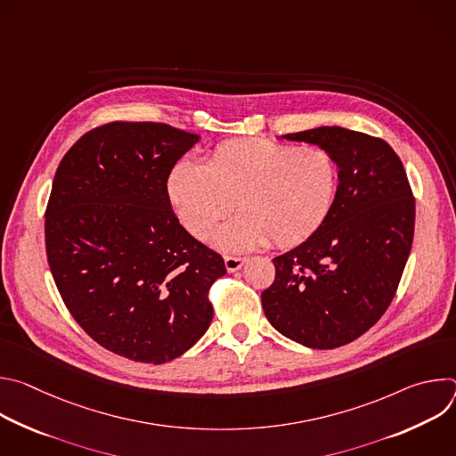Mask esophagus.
<instances>
[{
	"label": "esophagus",
	"mask_w": 456,
	"mask_h": 456,
	"mask_svg": "<svg viewBox=\"0 0 456 456\" xmlns=\"http://www.w3.org/2000/svg\"><path fill=\"white\" fill-rule=\"evenodd\" d=\"M224 262H225V269H227L229 273H236V271H240V269L247 264V257L225 256V257H224Z\"/></svg>",
	"instance_id": "obj_1"
}]
</instances>
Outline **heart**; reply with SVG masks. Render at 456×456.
<instances>
[{
  "label": "heart",
  "mask_w": 456,
  "mask_h": 456,
  "mask_svg": "<svg viewBox=\"0 0 456 456\" xmlns=\"http://www.w3.org/2000/svg\"><path fill=\"white\" fill-rule=\"evenodd\" d=\"M339 187L336 157L321 148L273 141H232L218 146L208 166L182 159L167 178L180 224L199 240L232 209L241 213L213 234L224 252L265 245H296L327 220Z\"/></svg>",
  "instance_id": "heart-1"
}]
</instances>
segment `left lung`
Here are the masks:
<instances>
[{"mask_svg":"<svg viewBox=\"0 0 456 456\" xmlns=\"http://www.w3.org/2000/svg\"><path fill=\"white\" fill-rule=\"evenodd\" d=\"M281 139L330 151L339 166L332 211L301 245L274 257L262 305L285 338L317 350L352 343L392 303L413 243L415 200L382 139L321 126Z\"/></svg>","mask_w":456,"mask_h":456,"instance_id":"8db88e82","label":"left lung"}]
</instances>
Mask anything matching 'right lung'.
<instances>
[{"mask_svg":"<svg viewBox=\"0 0 456 456\" xmlns=\"http://www.w3.org/2000/svg\"><path fill=\"white\" fill-rule=\"evenodd\" d=\"M200 135L159 122H111L62 157L45 215L57 290L102 348L162 364L209 329L220 254L171 209L167 178Z\"/></svg>","mask_w":456,"mask_h":456,"instance_id":"obj_1","label":"right lung"}]
</instances>
